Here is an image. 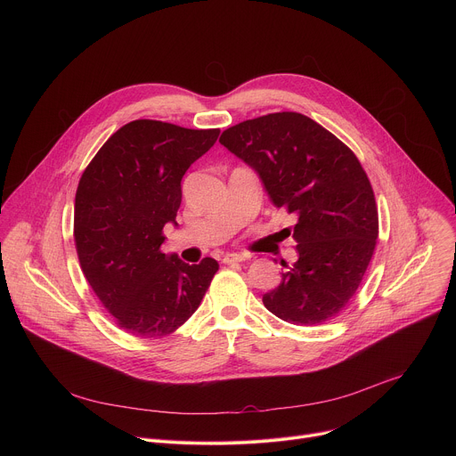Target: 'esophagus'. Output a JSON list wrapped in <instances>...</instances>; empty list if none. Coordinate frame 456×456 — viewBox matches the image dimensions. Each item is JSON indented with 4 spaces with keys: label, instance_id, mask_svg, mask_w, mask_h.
I'll use <instances>...</instances> for the list:
<instances>
[{
    "label": "esophagus",
    "instance_id": "34e87169",
    "mask_svg": "<svg viewBox=\"0 0 456 456\" xmlns=\"http://www.w3.org/2000/svg\"><path fill=\"white\" fill-rule=\"evenodd\" d=\"M222 262H224L225 265L241 264V262H245V256H243V254H234V252H231V254H225V256L222 257Z\"/></svg>",
    "mask_w": 456,
    "mask_h": 456
}]
</instances>
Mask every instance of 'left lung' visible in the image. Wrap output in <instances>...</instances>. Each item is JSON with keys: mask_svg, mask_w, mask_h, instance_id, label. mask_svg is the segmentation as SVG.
Returning a JSON list of instances; mask_svg holds the SVG:
<instances>
[{"mask_svg": "<svg viewBox=\"0 0 456 456\" xmlns=\"http://www.w3.org/2000/svg\"><path fill=\"white\" fill-rule=\"evenodd\" d=\"M220 142L248 164L276 208L297 218V262L264 294L269 312L292 324L336 317L359 289L379 236L371 183L329 129L296 111L227 127Z\"/></svg>", "mask_w": 456, "mask_h": 456, "instance_id": "obj_1", "label": "left lung"}]
</instances>
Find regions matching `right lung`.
<instances>
[{
    "label": "right lung",
    "instance_id": "1",
    "mask_svg": "<svg viewBox=\"0 0 456 456\" xmlns=\"http://www.w3.org/2000/svg\"><path fill=\"white\" fill-rule=\"evenodd\" d=\"M220 129H187L139 118L124 124L85 169L74 238L85 278L115 322L135 338H164L194 314L218 271L160 250L176 224L182 176L216 142Z\"/></svg>",
    "mask_w": 456,
    "mask_h": 456
}]
</instances>
